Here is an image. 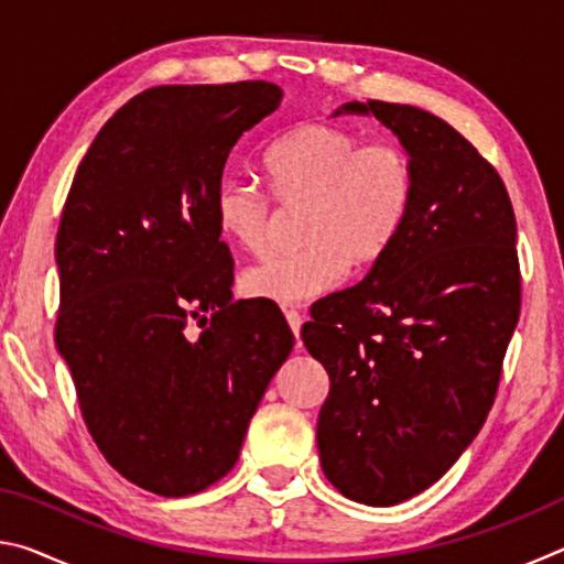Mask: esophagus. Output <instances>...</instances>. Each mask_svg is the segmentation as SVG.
<instances>
[{
  "label": "esophagus",
  "instance_id": "34e87169",
  "mask_svg": "<svg viewBox=\"0 0 564 564\" xmlns=\"http://www.w3.org/2000/svg\"><path fill=\"white\" fill-rule=\"evenodd\" d=\"M283 313H285V321H289V326H291V330H293V336L299 338L301 323H303V313H301L299 308H283Z\"/></svg>",
  "mask_w": 564,
  "mask_h": 564
}]
</instances>
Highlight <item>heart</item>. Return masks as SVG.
<instances>
[{
  "label": "heart",
  "mask_w": 564,
  "mask_h": 564,
  "mask_svg": "<svg viewBox=\"0 0 564 564\" xmlns=\"http://www.w3.org/2000/svg\"><path fill=\"white\" fill-rule=\"evenodd\" d=\"M261 166L275 204L303 206V246L243 271L246 299L289 305L336 289L348 261L366 269L383 259L415 202L408 151L395 141L366 144L338 123H299L263 151ZM273 214L271 196L248 181L228 178L216 191V228L238 251L269 246Z\"/></svg>",
  "instance_id": "1"
}]
</instances>
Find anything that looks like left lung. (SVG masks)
<instances>
[{
  "label": "left lung",
  "instance_id": "8db88e82",
  "mask_svg": "<svg viewBox=\"0 0 564 564\" xmlns=\"http://www.w3.org/2000/svg\"><path fill=\"white\" fill-rule=\"evenodd\" d=\"M343 111L373 113L415 166L393 248L301 330L330 378L323 473L386 508L441 480L490 413L520 318L518 224L498 171L435 113L376 99Z\"/></svg>",
  "mask_w": 564,
  "mask_h": 564
}]
</instances>
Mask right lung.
I'll use <instances>...</instances> for the list:
<instances>
[{
	"label": "right lung",
	"instance_id": "obj_1",
	"mask_svg": "<svg viewBox=\"0 0 564 564\" xmlns=\"http://www.w3.org/2000/svg\"><path fill=\"white\" fill-rule=\"evenodd\" d=\"M281 99L271 82L141 91L104 123L66 196L56 348L107 463L164 498L231 470L293 348L281 311L231 301L214 218L228 154Z\"/></svg>",
	"mask_w": 564,
	"mask_h": 564
}]
</instances>
